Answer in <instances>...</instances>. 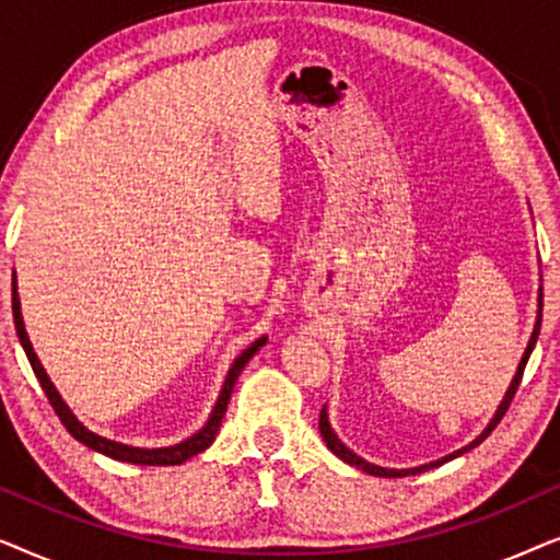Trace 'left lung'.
<instances>
[{
	"label": "left lung",
	"instance_id": "left-lung-1",
	"mask_svg": "<svg viewBox=\"0 0 560 560\" xmlns=\"http://www.w3.org/2000/svg\"><path fill=\"white\" fill-rule=\"evenodd\" d=\"M540 318H542V288L538 290V320H535L533 336H530V341H527V349H525L523 359H520V366H517L515 377H512L510 387H508V393H504V400L500 402V408H497L494 418L489 420V425L485 428V433H481L479 439H474V441L469 443V446L458 448V451H454V454H448V456L439 458V462H431V464L416 466V469H385V466H374V464H370V462H364V458H359V456L354 454V451H349L347 446H343V443L339 441V435H336V433L331 431V423H328V416H326V408H324V410H320V418H318V431H320V435H324L326 446L331 448L334 454L341 458V462H347V464H351V466H357V469H362V471H366V474H372V477H408V474H420V471H428V469H433V466H441L443 462H451V458L462 456L464 451H469V448H474V446H479V443L485 441L487 435L494 431V425L500 423L502 416H504V412H508V408H510L512 397H515V393H517V387H520V380H523V372H525V364H527V359H530V354H533V347H535V341H538V334H540Z\"/></svg>",
	"mask_w": 560,
	"mask_h": 560
}]
</instances>
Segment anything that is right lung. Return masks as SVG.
Masks as SVG:
<instances>
[{
    "label": "right lung",
    "mask_w": 560,
    "mask_h": 560,
    "mask_svg": "<svg viewBox=\"0 0 560 560\" xmlns=\"http://www.w3.org/2000/svg\"><path fill=\"white\" fill-rule=\"evenodd\" d=\"M12 316H14V328H18V336H20V343L22 349H25V354L30 359V366H33L37 382H40L43 393L48 395V400L52 405V410H56V416L60 418V423L66 425V431L73 435L75 441H81L83 446H89L91 451H98V454L109 456V458H117V462H127V464H140V466H175V464H183L188 462L190 456L201 454L213 443L219 433V425H221V418H224L226 412V405H229V397H232V389H234V382L240 377L244 364L249 362L252 357L257 354L259 347H265V336L262 339H257L252 347H247L242 351L240 357L234 359L232 370H229L226 380H224V387H221L219 393V400L213 405L209 420H206V425L201 431L190 435V439L175 443V446H165V448H137V446H127V443H117V441H109L104 439V435H96L94 431H89L86 425L79 423V418L73 416L71 408L63 402V397L58 395L56 385H52L48 374H45L40 359L33 351V343H30V336L25 331V324H22V313H20V295H18V282L12 280Z\"/></svg>",
    "instance_id": "obj_1"
}]
</instances>
